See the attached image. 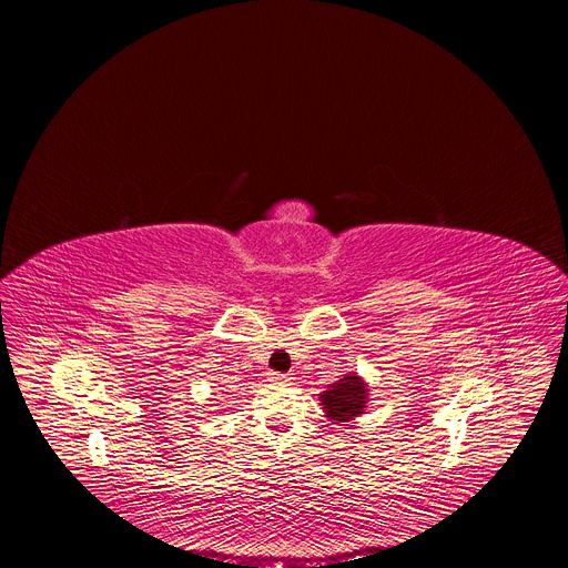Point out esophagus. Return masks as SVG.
<instances>
[{
  "instance_id": "34e87169",
  "label": "esophagus",
  "mask_w": 568,
  "mask_h": 568,
  "mask_svg": "<svg viewBox=\"0 0 568 568\" xmlns=\"http://www.w3.org/2000/svg\"><path fill=\"white\" fill-rule=\"evenodd\" d=\"M272 382H290V377H287V373H278V371H272L270 375H267Z\"/></svg>"
}]
</instances>
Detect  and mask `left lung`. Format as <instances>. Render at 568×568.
<instances>
[{
	"label": "left lung",
	"instance_id": "8db88e82",
	"mask_svg": "<svg viewBox=\"0 0 568 568\" xmlns=\"http://www.w3.org/2000/svg\"><path fill=\"white\" fill-rule=\"evenodd\" d=\"M366 386L357 375H348L333 384L328 390H323L321 404L326 409L331 420L337 423H348L355 416L364 414V404H366Z\"/></svg>",
	"mask_w": 568,
	"mask_h": 568
}]
</instances>
